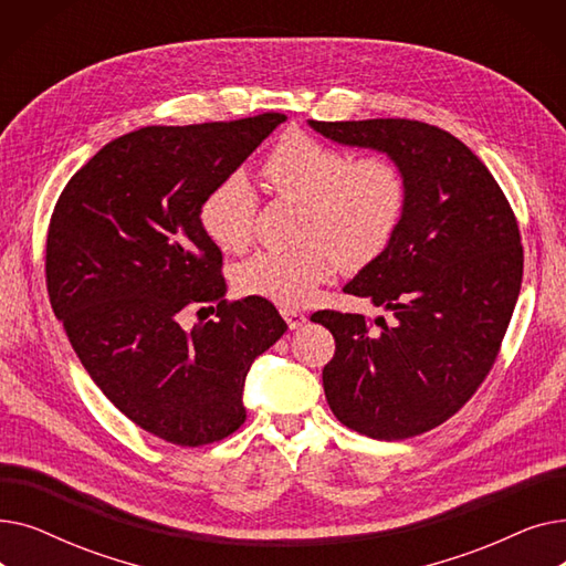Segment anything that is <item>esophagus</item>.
<instances>
[{
	"label": "esophagus",
	"instance_id": "1",
	"mask_svg": "<svg viewBox=\"0 0 566 566\" xmlns=\"http://www.w3.org/2000/svg\"><path fill=\"white\" fill-rule=\"evenodd\" d=\"M282 316H284V321H286V325H289L291 331H298V328H303V325L307 323V314L295 312V310H282Z\"/></svg>",
	"mask_w": 566,
	"mask_h": 566
}]
</instances>
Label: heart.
Masks as SVG:
<instances>
[{
  "label": "heart",
  "instance_id": "obj_1",
  "mask_svg": "<svg viewBox=\"0 0 566 566\" xmlns=\"http://www.w3.org/2000/svg\"><path fill=\"white\" fill-rule=\"evenodd\" d=\"M261 174L277 197L305 203V245L254 254L235 271V286L284 310L305 305L335 265L360 271L374 263L390 248L406 216V174L385 154L353 158L342 146L295 130L273 144ZM254 213L256 195L241 174L224 176L199 206L206 235L227 254L250 245Z\"/></svg>",
  "mask_w": 566,
  "mask_h": 566
}]
</instances>
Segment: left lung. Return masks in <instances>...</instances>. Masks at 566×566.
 Listing matches in <instances>:
<instances>
[{
	"instance_id": "1",
	"label": "left lung",
	"mask_w": 566,
	"mask_h": 566,
	"mask_svg": "<svg viewBox=\"0 0 566 566\" xmlns=\"http://www.w3.org/2000/svg\"><path fill=\"white\" fill-rule=\"evenodd\" d=\"M310 126L388 154L408 181L395 241L344 286L395 321L378 318L374 333L363 314H312L335 337L325 399L363 436H420L450 420L497 358L523 280L516 216L486 165L448 130L410 118Z\"/></svg>"
}]
</instances>
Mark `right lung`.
<instances>
[{
  "label": "right lung",
  "mask_w": 566,
  "mask_h": 566,
  "mask_svg": "<svg viewBox=\"0 0 566 566\" xmlns=\"http://www.w3.org/2000/svg\"><path fill=\"white\" fill-rule=\"evenodd\" d=\"M284 114L146 126L73 174L48 227L45 282L82 367L130 422L201 448L245 422L243 385L286 323L263 298L224 301L222 252L199 206ZM190 306L217 312L188 332Z\"/></svg>",
  "instance_id": "add662e5"
}]
</instances>
